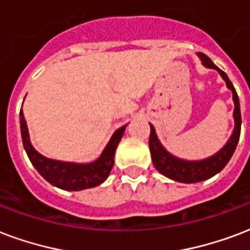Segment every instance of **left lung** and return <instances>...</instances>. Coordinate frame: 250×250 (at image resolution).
Wrapping results in <instances>:
<instances>
[{
    "mask_svg": "<svg viewBox=\"0 0 250 250\" xmlns=\"http://www.w3.org/2000/svg\"><path fill=\"white\" fill-rule=\"evenodd\" d=\"M198 57L201 59L202 64L206 68L218 70L219 74L222 76V79L226 81L227 87L232 91V100L235 104V110H233L235 128L232 131L231 138L228 139V142L215 155L209 156L207 159L190 161V160L180 159L177 156L171 155L170 152H167L157 138L155 127L149 125V150L153 165L163 176L173 181H177V182H182V184H195V182L206 181L211 177H214L215 174H218L219 171H222L223 167L228 164L233 152H235L240 139V131H241V112H240L239 95H237L235 87L228 79V76L222 69H219L218 66L211 62V59L206 56L205 53L199 52Z\"/></svg>",
    "mask_w": 250,
    "mask_h": 250,
    "instance_id": "8db88e82",
    "label": "left lung"
}]
</instances>
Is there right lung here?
I'll use <instances>...</instances> for the list:
<instances>
[{
  "label": "right lung",
  "mask_w": 250,
  "mask_h": 250,
  "mask_svg": "<svg viewBox=\"0 0 250 250\" xmlns=\"http://www.w3.org/2000/svg\"><path fill=\"white\" fill-rule=\"evenodd\" d=\"M19 121H21V133H22L24 150L34 167L39 171V174L47 182L66 191H80L85 188H95L106 181L114 167V156H115L117 146L127 127V125H123L112 133L110 142L107 143V146H104L101 156L95 161L79 164L59 161V160L48 159L41 155L30 142L27 123L23 117L22 108L19 112Z\"/></svg>",
  "instance_id": "add662e5"
}]
</instances>
